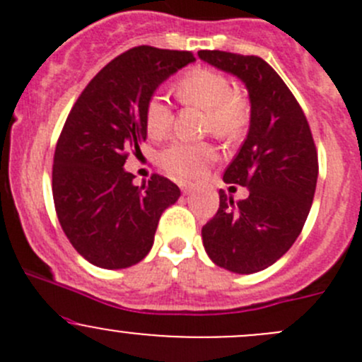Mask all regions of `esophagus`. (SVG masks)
<instances>
[{
    "label": "esophagus",
    "mask_w": 362,
    "mask_h": 362,
    "mask_svg": "<svg viewBox=\"0 0 362 362\" xmlns=\"http://www.w3.org/2000/svg\"><path fill=\"white\" fill-rule=\"evenodd\" d=\"M192 187H194V185H192V184H185V182H180V189H182V192H184V194L191 192Z\"/></svg>",
    "instance_id": "34e87169"
}]
</instances>
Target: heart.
<instances>
[{"label": "heart", "mask_w": 362, "mask_h": 362, "mask_svg": "<svg viewBox=\"0 0 362 362\" xmlns=\"http://www.w3.org/2000/svg\"><path fill=\"white\" fill-rule=\"evenodd\" d=\"M178 96L185 105L198 107L206 113L204 129L217 136L233 140L249 124L250 107L245 96L224 73L211 68H194L178 82ZM173 113L168 98L154 93L145 105V127L152 138L159 140L170 133ZM217 158V148L208 141H173L159 156V163L171 177L196 178Z\"/></svg>", "instance_id": "b5f03b06"}]
</instances>
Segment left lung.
<instances>
[{"mask_svg": "<svg viewBox=\"0 0 362 362\" xmlns=\"http://www.w3.org/2000/svg\"><path fill=\"white\" fill-rule=\"evenodd\" d=\"M211 66L245 82L250 127L224 182L249 187V198L218 191V210L203 226L211 261L229 272H261L293 247L315 194L319 159L305 112L279 73L257 56L199 50Z\"/></svg>", "mask_w": 362, "mask_h": 362, "instance_id": "left-lung-1", "label": "left lung"}]
</instances>
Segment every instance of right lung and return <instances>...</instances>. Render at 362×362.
Returning a JSON list of instances; mask_svg holds the SVG:
<instances>
[{"instance_id":"right-lung-1","label":"right lung","mask_w":362,"mask_h":362,"mask_svg":"<svg viewBox=\"0 0 362 362\" xmlns=\"http://www.w3.org/2000/svg\"><path fill=\"white\" fill-rule=\"evenodd\" d=\"M192 61L189 50L133 47L73 105L54 152L52 196L64 235L90 264L120 269L140 262L152 249L160 214L180 196L178 185L158 173L134 185L124 163L147 138L148 98Z\"/></svg>"}]
</instances>
